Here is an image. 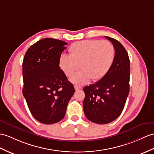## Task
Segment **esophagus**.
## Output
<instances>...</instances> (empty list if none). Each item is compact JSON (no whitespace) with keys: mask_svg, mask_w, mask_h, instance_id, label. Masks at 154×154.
Segmentation results:
<instances>
[{"mask_svg":"<svg viewBox=\"0 0 154 154\" xmlns=\"http://www.w3.org/2000/svg\"><path fill=\"white\" fill-rule=\"evenodd\" d=\"M74 87L75 90H76V91H77V90H79V89H81V87H80V86H78V85H74Z\"/></svg>","mask_w":154,"mask_h":154,"instance_id":"1","label":"esophagus"}]
</instances>
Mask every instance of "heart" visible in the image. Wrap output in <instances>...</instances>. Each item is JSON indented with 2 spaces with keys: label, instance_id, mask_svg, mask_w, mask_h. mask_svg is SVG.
Instances as JSON below:
<instances>
[{
  "label": "heart",
  "instance_id": "heart-1",
  "mask_svg": "<svg viewBox=\"0 0 154 154\" xmlns=\"http://www.w3.org/2000/svg\"><path fill=\"white\" fill-rule=\"evenodd\" d=\"M69 55L59 57L60 69L66 76H71L79 65L80 70L70 78L77 85L102 79L110 70L115 59V49L108 40H85L74 43L69 49Z\"/></svg>",
  "mask_w": 154,
  "mask_h": 154
}]
</instances>
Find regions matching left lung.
<instances>
[{
    "instance_id": "8db88e82",
    "label": "left lung",
    "mask_w": 154,
    "mask_h": 154,
    "mask_svg": "<svg viewBox=\"0 0 154 154\" xmlns=\"http://www.w3.org/2000/svg\"><path fill=\"white\" fill-rule=\"evenodd\" d=\"M105 38L115 49L113 65L102 79L84 88V114L89 121L98 124L109 123L120 116L129 93L128 54L117 40L108 36Z\"/></svg>"
}]
</instances>
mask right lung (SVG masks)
<instances>
[{
    "mask_svg": "<svg viewBox=\"0 0 154 154\" xmlns=\"http://www.w3.org/2000/svg\"><path fill=\"white\" fill-rule=\"evenodd\" d=\"M64 41L43 38L30 47L23 61V95L37 121L54 124L64 118L75 92L59 65Z\"/></svg>",
    "mask_w": 154,
    "mask_h": 154,
    "instance_id": "right-lung-1",
    "label": "right lung"
}]
</instances>
